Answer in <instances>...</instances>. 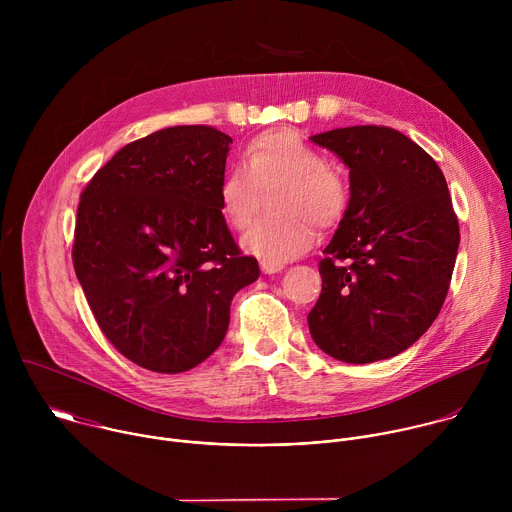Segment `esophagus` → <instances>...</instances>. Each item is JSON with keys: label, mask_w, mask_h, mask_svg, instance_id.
Masks as SVG:
<instances>
[{"label": "esophagus", "mask_w": 512, "mask_h": 512, "mask_svg": "<svg viewBox=\"0 0 512 512\" xmlns=\"http://www.w3.org/2000/svg\"><path fill=\"white\" fill-rule=\"evenodd\" d=\"M283 269V263H271V261H261V271L271 275V273H279Z\"/></svg>", "instance_id": "1"}]
</instances>
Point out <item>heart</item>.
Returning a JSON list of instances; mask_svg holds the SVG:
<instances>
[{
  "label": "heart",
  "instance_id": "obj_1",
  "mask_svg": "<svg viewBox=\"0 0 512 512\" xmlns=\"http://www.w3.org/2000/svg\"><path fill=\"white\" fill-rule=\"evenodd\" d=\"M271 186H281L277 210L283 214L257 221L241 239L243 249L263 261L283 263L302 255L314 243L312 221L328 229L348 210L346 180L294 131H265L243 150L241 164L227 172L218 190L225 221L233 229L249 227L259 188Z\"/></svg>",
  "mask_w": 512,
  "mask_h": 512
}]
</instances>
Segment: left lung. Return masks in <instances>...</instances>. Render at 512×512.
Wrapping results in <instances>:
<instances>
[{
	"label": "left lung",
	"instance_id": "left-lung-1",
	"mask_svg": "<svg viewBox=\"0 0 512 512\" xmlns=\"http://www.w3.org/2000/svg\"><path fill=\"white\" fill-rule=\"evenodd\" d=\"M312 141L350 168V202L318 267L310 334L342 362L391 358L425 334L448 296L460 227L446 178L391 127H340Z\"/></svg>",
	"mask_w": 512,
	"mask_h": 512
}]
</instances>
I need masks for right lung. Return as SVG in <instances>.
I'll return each mask as SVG.
<instances>
[{
  "mask_svg": "<svg viewBox=\"0 0 512 512\" xmlns=\"http://www.w3.org/2000/svg\"><path fill=\"white\" fill-rule=\"evenodd\" d=\"M233 139L176 125L121 148L81 194L72 263L107 340L176 375L221 346L233 296L259 277L221 212Z\"/></svg>",
  "mask_w": 512,
  "mask_h": 512,
  "instance_id": "right-lung-1",
  "label": "right lung"
}]
</instances>
